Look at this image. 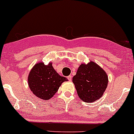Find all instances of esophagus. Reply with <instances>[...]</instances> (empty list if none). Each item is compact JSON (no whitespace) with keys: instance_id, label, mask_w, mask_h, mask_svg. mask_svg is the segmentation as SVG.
<instances>
[{"instance_id":"34e87169","label":"esophagus","mask_w":134,"mask_h":134,"mask_svg":"<svg viewBox=\"0 0 134 134\" xmlns=\"http://www.w3.org/2000/svg\"><path fill=\"white\" fill-rule=\"evenodd\" d=\"M67 78H68V79L70 81H71V79H72V77H71V75H69V76Z\"/></svg>"}]
</instances>
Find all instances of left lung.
Masks as SVG:
<instances>
[{
    "mask_svg": "<svg viewBox=\"0 0 134 134\" xmlns=\"http://www.w3.org/2000/svg\"><path fill=\"white\" fill-rule=\"evenodd\" d=\"M77 94L85 103H92L103 96L108 86L107 73L93 61L82 64L72 80Z\"/></svg>",
    "mask_w": 134,
    "mask_h": 134,
    "instance_id": "1",
    "label": "left lung"
}]
</instances>
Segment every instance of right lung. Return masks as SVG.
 <instances>
[{"instance_id":"obj_1","label":"right lung","mask_w":134,"mask_h":134,"mask_svg":"<svg viewBox=\"0 0 134 134\" xmlns=\"http://www.w3.org/2000/svg\"><path fill=\"white\" fill-rule=\"evenodd\" d=\"M64 81H68L67 79L58 74L52 63L45 65L42 62L35 64L27 78L31 92L37 97L44 100L53 97Z\"/></svg>"}]
</instances>
